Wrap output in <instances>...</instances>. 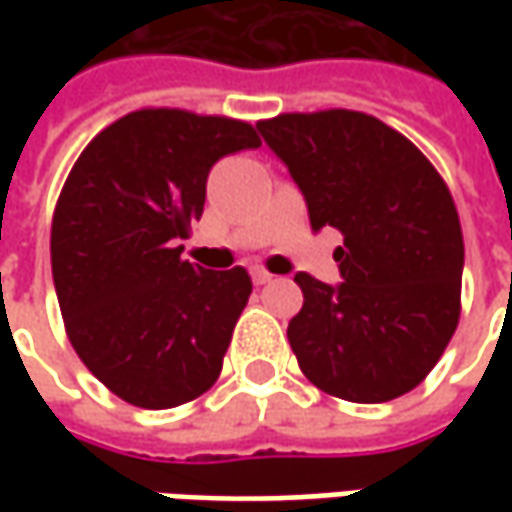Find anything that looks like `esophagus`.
I'll use <instances>...</instances> for the list:
<instances>
[{"mask_svg": "<svg viewBox=\"0 0 512 512\" xmlns=\"http://www.w3.org/2000/svg\"><path fill=\"white\" fill-rule=\"evenodd\" d=\"M250 276H253V282H256V285H267V282H273V273H267L265 267H253V273H250Z\"/></svg>", "mask_w": 512, "mask_h": 512, "instance_id": "1", "label": "esophagus"}]
</instances>
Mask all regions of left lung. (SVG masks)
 Wrapping results in <instances>:
<instances>
[{
  "label": "left lung",
  "instance_id": "left-lung-1",
  "mask_svg": "<svg viewBox=\"0 0 512 512\" xmlns=\"http://www.w3.org/2000/svg\"><path fill=\"white\" fill-rule=\"evenodd\" d=\"M305 193L310 227L342 230V285L296 273L305 305L287 339L336 399H399L442 359L462 313L464 239L453 196L399 130L359 110L279 113L259 122Z\"/></svg>",
  "mask_w": 512,
  "mask_h": 512
}]
</instances>
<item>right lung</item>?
Here are the masks:
<instances>
[{"label": "right lung", "instance_id": "add662e5", "mask_svg": "<svg viewBox=\"0 0 512 512\" xmlns=\"http://www.w3.org/2000/svg\"><path fill=\"white\" fill-rule=\"evenodd\" d=\"M256 128L179 108H142L96 133L70 168L50 225V267L68 339L122 402L168 410L222 373L250 299L245 267L182 259L210 168L259 148Z\"/></svg>", "mask_w": 512, "mask_h": 512}]
</instances>
